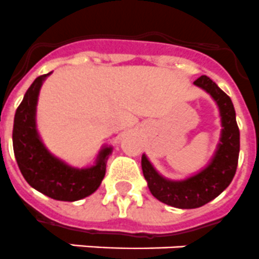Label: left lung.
Returning <instances> with one entry per match:
<instances>
[{
  "mask_svg": "<svg viewBox=\"0 0 259 259\" xmlns=\"http://www.w3.org/2000/svg\"><path fill=\"white\" fill-rule=\"evenodd\" d=\"M194 84L210 94L221 114V139L210 164L187 180L172 181L160 176L147 156H142L143 175L151 193L159 201L179 209L200 208L225 191L236 175L240 155V130L232 99L206 75L194 80Z\"/></svg>",
  "mask_w": 259,
  "mask_h": 259,
  "instance_id": "left-lung-1",
  "label": "left lung"
}]
</instances>
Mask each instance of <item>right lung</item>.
<instances>
[{
	"label": "right lung",
	"mask_w": 259,
	"mask_h": 259,
	"mask_svg": "<svg viewBox=\"0 0 259 259\" xmlns=\"http://www.w3.org/2000/svg\"><path fill=\"white\" fill-rule=\"evenodd\" d=\"M49 75L50 72L34 80L17 108L13 125V149L19 170L30 187L54 200L76 201L99 188L112 148L102 149L95 165L83 169L72 168L49 152L35 125L38 95Z\"/></svg>",
	"instance_id": "add662e5"
}]
</instances>
